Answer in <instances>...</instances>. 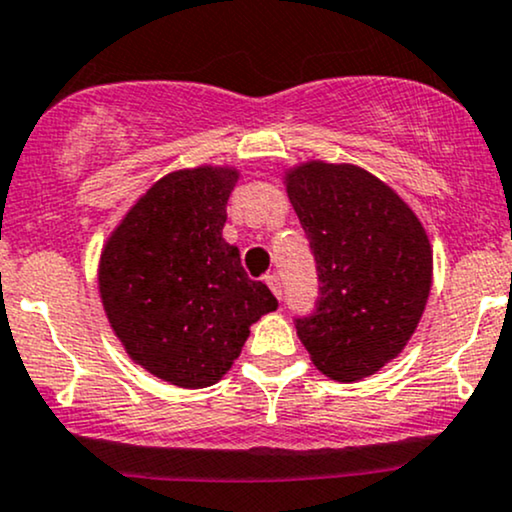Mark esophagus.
Segmentation results:
<instances>
[{
  "label": "esophagus",
  "instance_id": "esophagus-1",
  "mask_svg": "<svg viewBox=\"0 0 512 512\" xmlns=\"http://www.w3.org/2000/svg\"><path fill=\"white\" fill-rule=\"evenodd\" d=\"M266 282H268V287H270V290H273L275 297L282 299V282H280L278 275H268Z\"/></svg>",
  "mask_w": 512,
  "mask_h": 512
}]
</instances>
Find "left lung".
<instances>
[{"mask_svg":"<svg viewBox=\"0 0 512 512\" xmlns=\"http://www.w3.org/2000/svg\"><path fill=\"white\" fill-rule=\"evenodd\" d=\"M318 273V302L294 318L323 374L359 381L412 338L431 290V246L417 215L374 174L309 162L287 174Z\"/></svg>","mask_w":512,"mask_h":512,"instance_id":"8db88e82","label":"left lung"}]
</instances>
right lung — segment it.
Masks as SVG:
<instances>
[{"label": "right lung", "mask_w": 512, "mask_h": 512, "mask_svg": "<svg viewBox=\"0 0 512 512\" xmlns=\"http://www.w3.org/2000/svg\"><path fill=\"white\" fill-rule=\"evenodd\" d=\"M237 172H172L126 213L100 258L114 333L150 374L182 388L218 383L249 326L278 299L222 239Z\"/></svg>", "instance_id": "1"}]
</instances>
